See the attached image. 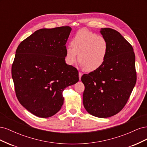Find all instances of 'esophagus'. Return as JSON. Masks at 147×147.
Here are the masks:
<instances>
[{
	"label": "esophagus",
	"instance_id": "34e87169",
	"mask_svg": "<svg viewBox=\"0 0 147 147\" xmlns=\"http://www.w3.org/2000/svg\"><path fill=\"white\" fill-rule=\"evenodd\" d=\"M78 74H79V79L80 80V79H81V77H82V75H83V73L81 72H79Z\"/></svg>",
	"mask_w": 147,
	"mask_h": 147
}]
</instances>
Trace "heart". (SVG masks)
I'll list each match as a JSON object with an SVG mask.
<instances>
[{"label":"heart","instance_id":"1","mask_svg":"<svg viewBox=\"0 0 147 147\" xmlns=\"http://www.w3.org/2000/svg\"><path fill=\"white\" fill-rule=\"evenodd\" d=\"M109 51L106 38L86 29L79 30L66 48V59L70 65L78 61L87 72H93L103 65Z\"/></svg>","mask_w":147,"mask_h":147}]
</instances>
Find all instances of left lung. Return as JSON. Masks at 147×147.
<instances>
[{
	"label": "left lung",
	"mask_w": 147,
	"mask_h": 147,
	"mask_svg": "<svg viewBox=\"0 0 147 147\" xmlns=\"http://www.w3.org/2000/svg\"><path fill=\"white\" fill-rule=\"evenodd\" d=\"M100 33L109 51L99 69L82 75L83 103L93 116L108 118L119 113L129 98L137 80L136 58L132 45L118 31L102 28Z\"/></svg>",
	"instance_id": "1"
}]
</instances>
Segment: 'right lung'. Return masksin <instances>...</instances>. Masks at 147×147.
Wrapping results in <instances>:
<instances>
[{
	"mask_svg": "<svg viewBox=\"0 0 147 147\" xmlns=\"http://www.w3.org/2000/svg\"><path fill=\"white\" fill-rule=\"evenodd\" d=\"M72 28L41 29L18 47L11 66L16 96L29 112L41 118L58 112L64 88L79 80L78 72L65 62Z\"/></svg>",
	"mask_w": 147,
	"mask_h": 147,
	"instance_id": "obj_1",
	"label": "right lung"
}]
</instances>
